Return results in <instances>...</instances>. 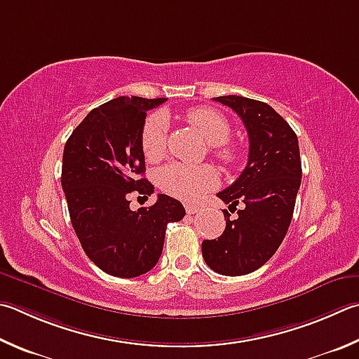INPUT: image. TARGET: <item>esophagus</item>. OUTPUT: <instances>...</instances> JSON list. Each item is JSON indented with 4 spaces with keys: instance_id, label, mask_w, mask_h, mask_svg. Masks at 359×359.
Wrapping results in <instances>:
<instances>
[{
    "instance_id": "34e87169",
    "label": "esophagus",
    "mask_w": 359,
    "mask_h": 359,
    "mask_svg": "<svg viewBox=\"0 0 359 359\" xmlns=\"http://www.w3.org/2000/svg\"><path fill=\"white\" fill-rule=\"evenodd\" d=\"M185 210H187L188 215H194L199 210V207L194 205V204H185Z\"/></svg>"
}]
</instances>
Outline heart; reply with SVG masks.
<instances>
[{"label":"heart","mask_w":359,"mask_h":359,"mask_svg":"<svg viewBox=\"0 0 359 359\" xmlns=\"http://www.w3.org/2000/svg\"><path fill=\"white\" fill-rule=\"evenodd\" d=\"M187 117L213 146V154L224 163L232 165L237 160V151L227 146L231 138V123L217 109L208 107L191 108ZM168 121L163 114H154L144 123L141 133V149L147 161H158L166 151ZM219 177L215 168L208 165L188 166L184 163H171L158 172V184L163 190L182 201H198L202 194L213 190Z\"/></svg>","instance_id":"1"}]
</instances>
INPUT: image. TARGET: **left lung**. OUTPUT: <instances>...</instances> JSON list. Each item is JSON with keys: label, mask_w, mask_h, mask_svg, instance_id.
Here are the masks:
<instances>
[{"label": "left lung", "mask_w": 359, "mask_h": 359, "mask_svg": "<svg viewBox=\"0 0 359 359\" xmlns=\"http://www.w3.org/2000/svg\"><path fill=\"white\" fill-rule=\"evenodd\" d=\"M243 121L250 154L238 179L217 196L229 211L244 204L230 219L223 210L226 229L218 238L202 242V257L213 271L242 276L262 266L289 231L299 184L302 160L298 138L287 122L264 102L240 95L215 97Z\"/></svg>", "instance_id": "1"}]
</instances>
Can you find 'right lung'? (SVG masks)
I'll return each instance as SVG.
<instances>
[{
  "instance_id": "1",
  "label": "right lung",
  "mask_w": 359,
  "mask_h": 359,
  "mask_svg": "<svg viewBox=\"0 0 359 359\" xmlns=\"http://www.w3.org/2000/svg\"><path fill=\"white\" fill-rule=\"evenodd\" d=\"M166 99L117 97L94 108L66 142L61 184L70 221L88 257L108 275L136 278L157 265L168 223L185 208L158 194L151 207L130 208V194L154 193L141 133L149 109Z\"/></svg>"
}]
</instances>
